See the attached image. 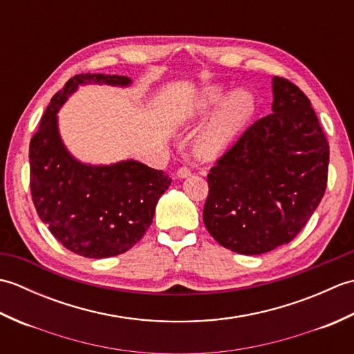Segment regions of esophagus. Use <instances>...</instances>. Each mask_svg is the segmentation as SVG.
Masks as SVG:
<instances>
[{"instance_id":"34e87169","label":"esophagus","mask_w":354,"mask_h":354,"mask_svg":"<svg viewBox=\"0 0 354 354\" xmlns=\"http://www.w3.org/2000/svg\"><path fill=\"white\" fill-rule=\"evenodd\" d=\"M176 175H178V178H189L192 175V170L187 167V165H184V167H181L176 171Z\"/></svg>"}]
</instances>
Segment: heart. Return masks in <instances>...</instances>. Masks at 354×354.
Returning a JSON list of instances; mask_svg holds the SVG:
<instances>
[{
    "label": "heart",
    "mask_w": 354,
    "mask_h": 354,
    "mask_svg": "<svg viewBox=\"0 0 354 354\" xmlns=\"http://www.w3.org/2000/svg\"><path fill=\"white\" fill-rule=\"evenodd\" d=\"M219 106L216 114L196 140L194 150L199 158L213 160L228 149L243 127L250 123L255 112V97L251 91L239 89L228 95L227 88L212 85L196 95L189 108L184 111V122L207 117L209 112Z\"/></svg>",
    "instance_id": "heart-1"
}]
</instances>
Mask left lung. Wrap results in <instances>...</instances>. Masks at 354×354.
<instances>
[{
  "label": "left lung",
  "mask_w": 354,
  "mask_h": 354,
  "mask_svg": "<svg viewBox=\"0 0 354 354\" xmlns=\"http://www.w3.org/2000/svg\"><path fill=\"white\" fill-rule=\"evenodd\" d=\"M272 91V114L248 127L207 176L204 223L237 254L289 243L327 187L328 141L310 100L283 77H274Z\"/></svg>",
  "instance_id": "left-lung-1"
}]
</instances>
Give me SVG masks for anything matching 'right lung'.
Wrapping results in <instances>:
<instances>
[{"label": "right lung", "instance_id": "1", "mask_svg": "<svg viewBox=\"0 0 354 354\" xmlns=\"http://www.w3.org/2000/svg\"><path fill=\"white\" fill-rule=\"evenodd\" d=\"M85 84L131 85L117 74H77L53 95L30 141V192L37 216L66 250L89 259L114 257L140 242L171 178L127 160L112 165L79 162L57 131V111Z\"/></svg>", "mask_w": 354, "mask_h": 354}]
</instances>
